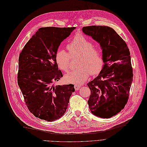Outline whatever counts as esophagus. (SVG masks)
<instances>
[{
  "label": "esophagus",
  "instance_id": "1",
  "mask_svg": "<svg viewBox=\"0 0 147 147\" xmlns=\"http://www.w3.org/2000/svg\"><path fill=\"white\" fill-rule=\"evenodd\" d=\"M81 87V86H78V85H75V86H74V88H75V89L76 91L78 90Z\"/></svg>",
  "mask_w": 147,
  "mask_h": 147
}]
</instances>
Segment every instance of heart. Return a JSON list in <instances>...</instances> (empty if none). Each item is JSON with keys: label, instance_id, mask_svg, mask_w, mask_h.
I'll list each match as a JSON object with an SVG mask.
<instances>
[{"label": "heart", "instance_id": "obj_1", "mask_svg": "<svg viewBox=\"0 0 147 147\" xmlns=\"http://www.w3.org/2000/svg\"><path fill=\"white\" fill-rule=\"evenodd\" d=\"M70 55H78L77 69L65 76L69 83L80 85L83 84L91 75L98 74L103 67V58L102 48L93 45L89 39L82 35L76 36L67 45ZM55 60L58 67L65 72L70 69V55L65 50L59 49L55 54Z\"/></svg>", "mask_w": 147, "mask_h": 147}]
</instances>
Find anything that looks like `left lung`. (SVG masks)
Segmentation results:
<instances>
[{"label":"left lung","instance_id":"obj_1","mask_svg":"<svg viewBox=\"0 0 147 147\" xmlns=\"http://www.w3.org/2000/svg\"><path fill=\"white\" fill-rule=\"evenodd\" d=\"M82 32L100 44L104 63L99 75L87 84L88 107L94 115L109 118L123 109L129 99L133 81L129 49L110 27L90 26Z\"/></svg>","mask_w":147,"mask_h":147}]
</instances>
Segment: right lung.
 <instances>
[{
    "label": "right lung",
    "mask_w": 147,
    "mask_h": 147,
    "mask_svg": "<svg viewBox=\"0 0 147 147\" xmlns=\"http://www.w3.org/2000/svg\"><path fill=\"white\" fill-rule=\"evenodd\" d=\"M72 27H41L27 42L18 59V84L34 116L53 121L66 113L74 85H57L63 74L55 60L62 41Z\"/></svg>",
    "instance_id": "1"
}]
</instances>
